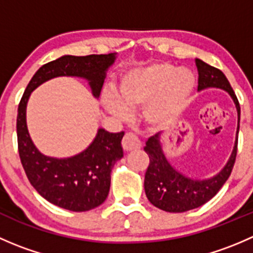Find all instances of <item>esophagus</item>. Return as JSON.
<instances>
[{"mask_svg":"<svg viewBox=\"0 0 253 253\" xmlns=\"http://www.w3.org/2000/svg\"><path fill=\"white\" fill-rule=\"evenodd\" d=\"M122 147L126 152H132V150L139 149L142 147V143L136 134L126 133L122 139Z\"/></svg>","mask_w":253,"mask_h":253,"instance_id":"34e87169","label":"esophagus"}]
</instances>
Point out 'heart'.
<instances>
[{
  "label": "heart",
  "mask_w": 253,
  "mask_h": 253,
  "mask_svg": "<svg viewBox=\"0 0 253 253\" xmlns=\"http://www.w3.org/2000/svg\"><path fill=\"white\" fill-rule=\"evenodd\" d=\"M196 88V77L188 68H176L168 62H155L133 68L119 84L117 96L104 95L105 109L116 117L126 110L143 106L142 119L150 127L167 125L190 100Z\"/></svg>",
  "instance_id": "1"
}]
</instances>
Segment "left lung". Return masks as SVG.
Listing matches in <instances>:
<instances>
[{
  "mask_svg": "<svg viewBox=\"0 0 253 253\" xmlns=\"http://www.w3.org/2000/svg\"><path fill=\"white\" fill-rule=\"evenodd\" d=\"M198 70V91L209 88L221 89L233 99L237 111V129L235 144L230 158L223 169L209 178H195L177 170L165 155L162 145V132L150 137L145 143L144 150L149 155V167L144 176V191L153 206L170 213H182L198 208L208 202L219 192L235 163L237 152V133L240 128V105L224 73L211 67L202 60H196Z\"/></svg>",
  "mask_w": 253,
  "mask_h": 253,
  "instance_id": "left-lung-1",
  "label": "left lung"
}]
</instances>
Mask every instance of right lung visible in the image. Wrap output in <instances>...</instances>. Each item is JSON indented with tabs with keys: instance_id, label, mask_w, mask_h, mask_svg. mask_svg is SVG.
Masks as SVG:
<instances>
[{
	"instance_id": "obj_1",
	"label": "right lung",
	"mask_w": 253,
	"mask_h": 253,
	"mask_svg": "<svg viewBox=\"0 0 253 253\" xmlns=\"http://www.w3.org/2000/svg\"><path fill=\"white\" fill-rule=\"evenodd\" d=\"M116 53L65 55L42 66L30 79L18 106L17 137L20 162L28 180L40 196L52 205L72 211H86L104 203L109 195L111 170L124 157V132L99 128L93 142L78 154L55 158L42 154L32 141L27 126V104L32 91L56 77L85 79L95 99L100 96L106 72Z\"/></svg>"
}]
</instances>
